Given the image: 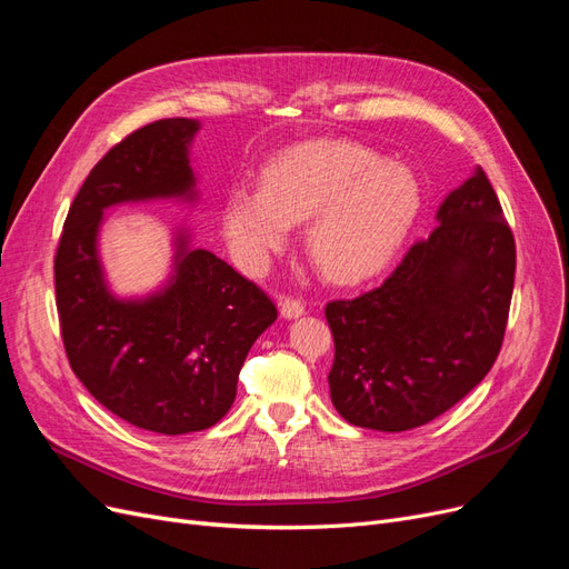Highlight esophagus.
Masks as SVG:
<instances>
[{
  "mask_svg": "<svg viewBox=\"0 0 569 569\" xmlns=\"http://www.w3.org/2000/svg\"><path fill=\"white\" fill-rule=\"evenodd\" d=\"M303 311H306V306L297 299H282L280 301V316L284 320H297V318L303 316Z\"/></svg>",
  "mask_w": 569,
  "mask_h": 569,
  "instance_id": "1",
  "label": "esophagus"
}]
</instances>
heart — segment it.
<instances>
[{
  "label": "heart",
  "instance_id": "b5f03b06",
  "mask_svg": "<svg viewBox=\"0 0 569 569\" xmlns=\"http://www.w3.org/2000/svg\"><path fill=\"white\" fill-rule=\"evenodd\" d=\"M420 213V184L403 163L347 142L291 149L263 170V187L228 189L222 230L234 261L268 268L308 220L306 249L327 280L356 284L382 272Z\"/></svg>",
  "mask_w": 569,
  "mask_h": 569
}]
</instances>
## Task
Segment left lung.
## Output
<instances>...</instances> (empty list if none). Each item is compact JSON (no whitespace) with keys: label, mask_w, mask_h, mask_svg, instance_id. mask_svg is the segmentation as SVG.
<instances>
[{"label":"left lung","mask_w":569,"mask_h":569,"mask_svg":"<svg viewBox=\"0 0 569 569\" xmlns=\"http://www.w3.org/2000/svg\"><path fill=\"white\" fill-rule=\"evenodd\" d=\"M382 287L332 301L327 382L339 416L377 432L432 422L470 393L501 351L515 282V239L479 166L437 211Z\"/></svg>","instance_id":"obj_1"}]
</instances>
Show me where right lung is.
<instances>
[{
    "instance_id": "add662e5",
    "label": "right lung",
    "mask_w": 569,
    "mask_h": 569,
    "mask_svg": "<svg viewBox=\"0 0 569 569\" xmlns=\"http://www.w3.org/2000/svg\"><path fill=\"white\" fill-rule=\"evenodd\" d=\"M201 123L166 118L128 134L82 182L54 258L68 363L113 416L157 435L213 427L237 396L239 370L278 308L187 228L173 232V268L147 297H118L99 256L113 206L199 201L189 159Z\"/></svg>"
}]
</instances>
